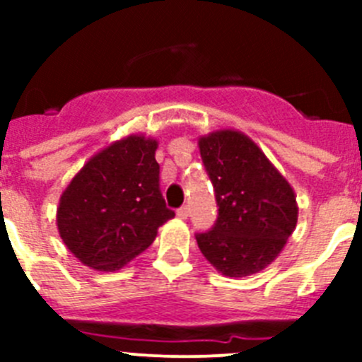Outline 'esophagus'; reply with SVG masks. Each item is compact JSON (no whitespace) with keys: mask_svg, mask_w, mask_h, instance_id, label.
Here are the masks:
<instances>
[{"mask_svg":"<svg viewBox=\"0 0 362 362\" xmlns=\"http://www.w3.org/2000/svg\"><path fill=\"white\" fill-rule=\"evenodd\" d=\"M188 214H190V212H188V206H181V209L177 210V217H179V219H187Z\"/></svg>","mask_w":362,"mask_h":362,"instance_id":"esophagus-1","label":"esophagus"}]
</instances>
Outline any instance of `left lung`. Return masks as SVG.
I'll return each instance as SVG.
<instances>
[{
    "label": "left lung",
    "mask_w": 362,
    "mask_h": 362,
    "mask_svg": "<svg viewBox=\"0 0 362 362\" xmlns=\"http://www.w3.org/2000/svg\"><path fill=\"white\" fill-rule=\"evenodd\" d=\"M197 145L219 206L212 230L196 235L201 254L226 277L264 270L296 230L293 188L239 130H216Z\"/></svg>",
    "instance_id": "8db88e82"
}]
</instances>
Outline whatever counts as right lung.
Instances as JSON below:
<instances>
[{
	"label": "right lung",
	"mask_w": 362,
	"mask_h": 362,
	"mask_svg": "<svg viewBox=\"0 0 362 362\" xmlns=\"http://www.w3.org/2000/svg\"><path fill=\"white\" fill-rule=\"evenodd\" d=\"M156 150L152 137H123L92 156L63 190L57 230L85 267L119 270L175 216L159 190Z\"/></svg>",
	"instance_id": "obj_1"
}]
</instances>
